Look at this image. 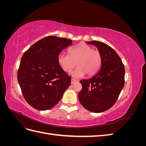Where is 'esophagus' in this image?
Masks as SVG:
<instances>
[{"instance_id":"obj_1","label":"esophagus","mask_w":146,"mask_h":146,"mask_svg":"<svg viewBox=\"0 0 146 146\" xmlns=\"http://www.w3.org/2000/svg\"><path fill=\"white\" fill-rule=\"evenodd\" d=\"M76 82H77V80H76V79H74V78L71 79V84H74Z\"/></svg>"}]
</instances>
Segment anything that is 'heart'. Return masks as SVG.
Wrapping results in <instances>:
<instances>
[{
  "label": "heart",
  "instance_id": "obj_1",
  "mask_svg": "<svg viewBox=\"0 0 146 146\" xmlns=\"http://www.w3.org/2000/svg\"><path fill=\"white\" fill-rule=\"evenodd\" d=\"M57 61L60 68L66 72H70L76 66L77 68L72 72L74 77H80L86 74L88 77L95 75L102 64L100 52L95 50L86 44L80 43L69 48L68 55L61 54Z\"/></svg>",
  "mask_w": 146,
  "mask_h": 146
}]
</instances>
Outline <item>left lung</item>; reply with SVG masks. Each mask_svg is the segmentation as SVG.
<instances>
[{"mask_svg":"<svg viewBox=\"0 0 146 146\" xmlns=\"http://www.w3.org/2000/svg\"><path fill=\"white\" fill-rule=\"evenodd\" d=\"M86 42L98 48L102 64L93 77L80 81L82 89L78 93V99L88 111L102 113L113 107L124 86V66L116 51L105 43Z\"/></svg>","mask_w":146,"mask_h":146,"instance_id":"obj_1","label":"left lung"}]
</instances>
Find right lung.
Segmentation results:
<instances>
[{"instance_id":"add662e5","label":"right lung","mask_w":146,"mask_h":146,"mask_svg":"<svg viewBox=\"0 0 146 146\" xmlns=\"http://www.w3.org/2000/svg\"><path fill=\"white\" fill-rule=\"evenodd\" d=\"M71 39L50 36L39 40L24 52L17 80L27 103L38 110H47L59 102L70 85L71 77L60 68L57 58Z\"/></svg>"}]
</instances>
